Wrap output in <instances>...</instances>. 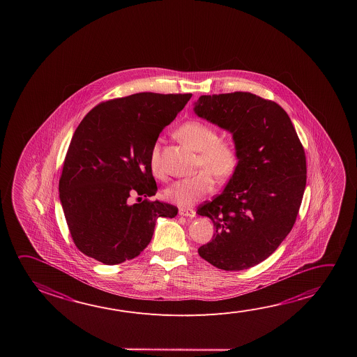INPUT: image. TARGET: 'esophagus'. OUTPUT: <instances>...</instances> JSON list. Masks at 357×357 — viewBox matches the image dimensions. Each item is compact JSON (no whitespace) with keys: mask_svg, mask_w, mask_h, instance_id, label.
<instances>
[{"mask_svg":"<svg viewBox=\"0 0 357 357\" xmlns=\"http://www.w3.org/2000/svg\"><path fill=\"white\" fill-rule=\"evenodd\" d=\"M179 215L187 216V218H194L195 211L194 209H179Z\"/></svg>","mask_w":357,"mask_h":357,"instance_id":"esophagus-1","label":"esophagus"}]
</instances>
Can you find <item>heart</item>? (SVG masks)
I'll use <instances>...</instances> for the list:
<instances>
[{
  "label": "heart",
  "instance_id": "heart-1",
  "mask_svg": "<svg viewBox=\"0 0 357 357\" xmlns=\"http://www.w3.org/2000/svg\"><path fill=\"white\" fill-rule=\"evenodd\" d=\"M176 135L181 142L199 152L198 168L204 169L172 183L165 189L164 195L174 204L190 206L213 192L214 178L211 173L220 179L234 173L239 162V153L234 142L219 138L214 127L198 119L183 123L176 129ZM159 151L160 143L157 141L149 153V164L153 174L160 178L163 176V170L160 167Z\"/></svg>",
  "mask_w": 357,
  "mask_h": 357
}]
</instances>
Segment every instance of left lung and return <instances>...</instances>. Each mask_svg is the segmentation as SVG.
<instances>
[{"instance_id":"1","label":"left lung","mask_w":357,"mask_h":357,"mask_svg":"<svg viewBox=\"0 0 357 357\" xmlns=\"http://www.w3.org/2000/svg\"><path fill=\"white\" fill-rule=\"evenodd\" d=\"M200 118L233 135L238 167L222 194L200 205L215 233L199 255L218 269L261 263L291 231L306 185V157L280 105L249 92L200 96Z\"/></svg>"}]
</instances>
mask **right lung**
<instances>
[{
	"label": "right lung",
	"instance_id": "right-lung-1",
	"mask_svg": "<svg viewBox=\"0 0 357 357\" xmlns=\"http://www.w3.org/2000/svg\"><path fill=\"white\" fill-rule=\"evenodd\" d=\"M192 93L142 92L102 102L77 127L59 178V200L79 252L105 265L138 257L152 240L159 216L174 218V205L153 197L157 183L149 153L165 126Z\"/></svg>",
	"mask_w": 357,
	"mask_h": 357
}]
</instances>
